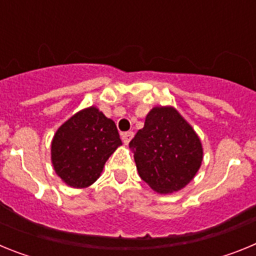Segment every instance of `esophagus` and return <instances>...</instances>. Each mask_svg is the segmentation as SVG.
<instances>
[{
	"mask_svg": "<svg viewBox=\"0 0 256 256\" xmlns=\"http://www.w3.org/2000/svg\"><path fill=\"white\" fill-rule=\"evenodd\" d=\"M133 138V132H124L122 133V141L124 142V144H128L130 142V140Z\"/></svg>",
	"mask_w": 256,
	"mask_h": 256,
	"instance_id": "obj_1",
	"label": "esophagus"
}]
</instances>
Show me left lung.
I'll use <instances>...</instances> for the list:
<instances>
[{
  "instance_id": "8db88e82",
  "label": "left lung",
  "mask_w": 256,
  "mask_h": 256,
  "mask_svg": "<svg viewBox=\"0 0 256 256\" xmlns=\"http://www.w3.org/2000/svg\"><path fill=\"white\" fill-rule=\"evenodd\" d=\"M130 148L140 177L162 195L184 188L204 159L200 137L173 106L151 108Z\"/></svg>"
}]
</instances>
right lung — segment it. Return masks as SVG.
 <instances>
[{
	"mask_svg": "<svg viewBox=\"0 0 256 256\" xmlns=\"http://www.w3.org/2000/svg\"><path fill=\"white\" fill-rule=\"evenodd\" d=\"M120 144L114 120L90 106L58 128L51 142L52 166L65 184L86 188L100 178L105 162Z\"/></svg>",
	"mask_w": 256,
	"mask_h": 256,
	"instance_id": "obj_1",
	"label": "right lung"
}]
</instances>
